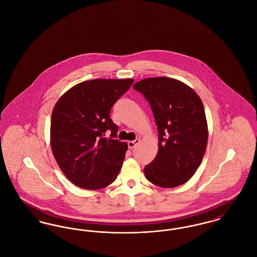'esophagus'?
<instances>
[{"mask_svg": "<svg viewBox=\"0 0 257 257\" xmlns=\"http://www.w3.org/2000/svg\"><path fill=\"white\" fill-rule=\"evenodd\" d=\"M139 142H140V139H135V140H133V141H128L127 142V146H128L130 149H134Z\"/></svg>", "mask_w": 257, "mask_h": 257, "instance_id": "34e87169", "label": "esophagus"}]
</instances>
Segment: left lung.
Listing matches in <instances>:
<instances>
[{
	"mask_svg": "<svg viewBox=\"0 0 257 257\" xmlns=\"http://www.w3.org/2000/svg\"><path fill=\"white\" fill-rule=\"evenodd\" d=\"M144 95L159 132V152L144 168L152 184L175 188L188 182L202 162L208 126L202 101L183 82L151 77L134 85Z\"/></svg>",
	"mask_w": 257,
	"mask_h": 257,
	"instance_id": "8db88e82",
	"label": "left lung"
}]
</instances>
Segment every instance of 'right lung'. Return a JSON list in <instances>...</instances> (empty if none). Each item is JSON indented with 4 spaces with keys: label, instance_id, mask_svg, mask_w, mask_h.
Wrapping results in <instances>:
<instances>
[{
    "label": "right lung",
    "instance_id": "obj_1",
    "mask_svg": "<svg viewBox=\"0 0 257 257\" xmlns=\"http://www.w3.org/2000/svg\"><path fill=\"white\" fill-rule=\"evenodd\" d=\"M133 83L134 79L84 81L57 101L51 117V148L73 185L94 190L116 180L127 144L117 139L118 125L111 120L110 110Z\"/></svg>",
    "mask_w": 257,
    "mask_h": 257
}]
</instances>
